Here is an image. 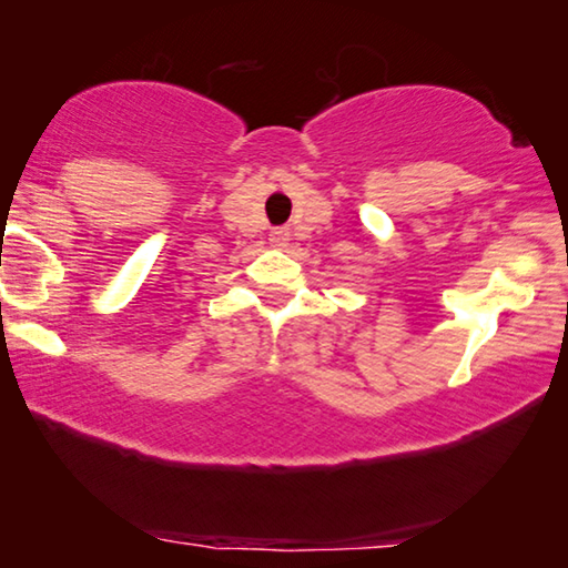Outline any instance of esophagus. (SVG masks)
I'll return each instance as SVG.
<instances>
[{
	"instance_id": "obj_1",
	"label": "esophagus",
	"mask_w": 568,
	"mask_h": 568,
	"mask_svg": "<svg viewBox=\"0 0 568 568\" xmlns=\"http://www.w3.org/2000/svg\"><path fill=\"white\" fill-rule=\"evenodd\" d=\"M268 240H271V245H274V247H286V245H290V230H286V227L271 230Z\"/></svg>"
}]
</instances>
